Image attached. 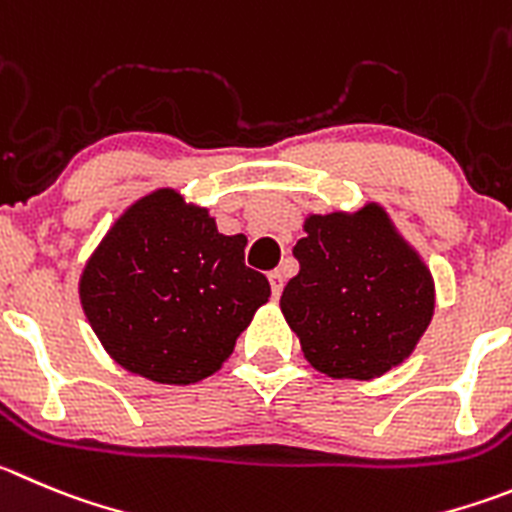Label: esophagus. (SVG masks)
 Here are the masks:
<instances>
[{"label": "esophagus", "mask_w": 512, "mask_h": 512, "mask_svg": "<svg viewBox=\"0 0 512 512\" xmlns=\"http://www.w3.org/2000/svg\"><path fill=\"white\" fill-rule=\"evenodd\" d=\"M267 278H270V285H272V298H280V293H283V285H285L283 270H272Z\"/></svg>", "instance_id": "obj_1"}]
</instances>
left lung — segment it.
I'll use <instances>...</instances> for the list:
<instances>
[{"label": "left lung", "mask_w": 512, "mask_h": 512, "mask_svg": "<svg viewBox=\"0 0 512 512\" xmlns=\"http://www.w3.org/2000/svg\"><path fill=\"white\" fill-rule=\"evenodd\" d=\"M293 247L300 272L280 308L310 366L369 381L412 356L434 315V280L379 204L310 214Z\"/></svg>", "instance_id": "left-lung-1"}]
</instances>
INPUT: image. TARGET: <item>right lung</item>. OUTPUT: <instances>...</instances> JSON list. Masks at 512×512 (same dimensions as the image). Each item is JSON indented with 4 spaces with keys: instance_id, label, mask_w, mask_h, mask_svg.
Wrapping results in <instances>:
<instances>
[{
    "instance_id": "obj_1",
    "label": "right lung",
    "mask_w": 512,
    "mask_h": 512,
    "mask_svg": "<svg viewBox=\"0 0 512 512\" xmlns=\"http://www.w3.org/2000/svg\"><path fill=\"white\" fill-rule=\"evenodd\" d=\"M245 245L174 189L131 204L80 275L85 318L108 356L156 384H197L222 369L270 298Z\"/></svg>"
}]
</instances>
